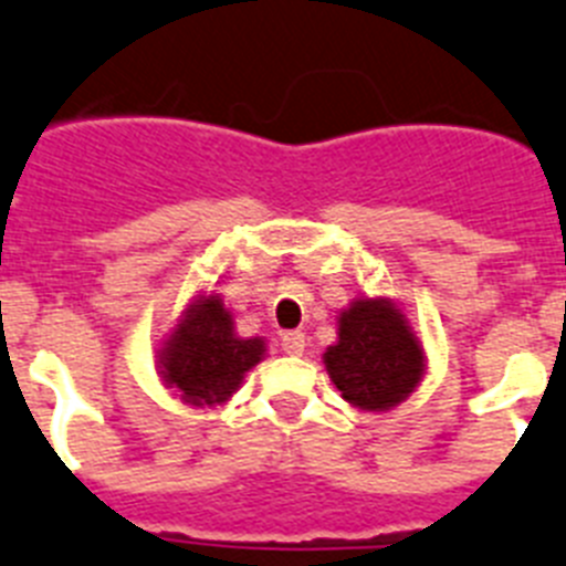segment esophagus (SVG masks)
Segmentation results:
<instances>
[{"label":"esophagus","mask_w":566,"mask_h":566,"mask_svg":"<svg viewBox=\"0 0 566 566\" xmlns=\"http://www.w3.org/2000/svg\"><path fill=\"white\" fill-rule=\"evenodd\" d=\"M280 346H283L286 355H303V349H306V335L303 332H283Z\"/></svg>","instance_id":"obj_1"}]
</instances>
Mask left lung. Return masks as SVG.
Segmentation results:
<instances>
[{
  "label": "left lung",
  "instance_id": "obj_1",
  "mask_svg": "<svg viewBox=\"0 0 566 566\" xmlns=\"http://www.w3.org/2000/svg\"><path fill=\"white\" fill-rule=\"evenodd\" d=\"M332 384L346 403L386 412L418 389L427 355L403 308L389 297H355L337 315V340L323 352Z\"/></svg>",
  "mask_w": 566,
  "mask_h": 566
}]
</instances>
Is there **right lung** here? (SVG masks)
<instances>
[{"instance_id":"obj_1","label":"right lung","mask_w":566,"mask_h":566,"mask_svg":"<svg viewBox=\"0 0 566 566\" xmlns=\"http://www.w3.org/2000/svg\"><path fill=\"white\" fill-rule=\"evenodd\" d=\"M265 357L263 337H240L220 294H197L157 349L159 378L197 409L220 407Z\"/></svg>"}]
</instances>
